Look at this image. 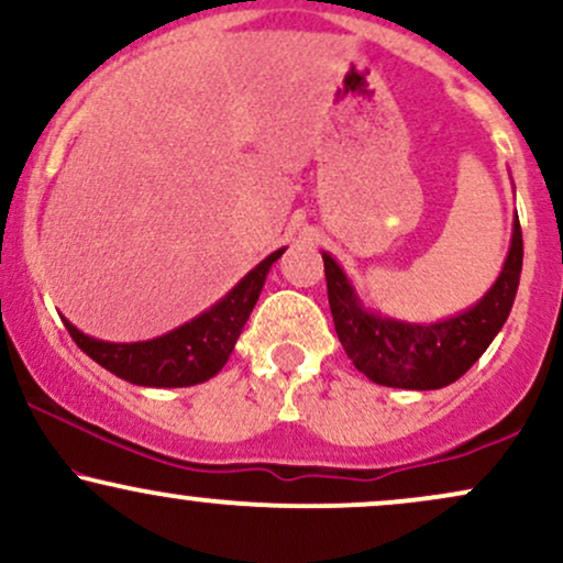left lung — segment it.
Listing matches in <instances>:
<instances>
[{"label":"left lung","instance_id":"1","mask_svg":"<svg viewBox=\"0 0 563 563\" xmlns=\"http://www.w3.org/2000/svg\"><path fill=\"white\" fill-rule=\"evenodd\" d=\"M521 260H525V241L516 219L506 267L489 294L457 318L434 325H412V322L367 314L339 264L322 254L328 303L346 357L360 373L380 386L423 391L452 384L482 357L484 349L493 344L503 322L508 320L519 288Z\"/></svg>","mask_w":563,"mask_h":563}]
</instances>
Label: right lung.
I'll return each mask as SVG.
<instances>
[{
	"mask_svg": "<svg viewBox=\"0 0 563 563\" xmlns=\"http://www.w3.org/2000/svg\"><path fill=\"white\" fill-rule=\"evenodd\" d=\"M280 254L283 249L269 254L262 264H256L209 312L185 322L183 328L161 335V339L137 341V344H108V341H97L79 333L68 320L66 328L84 354H89L97 365L129 380V384L164 386V389L200 384V380L217 376L228 363L238 335H241L251 309L260 299L264 277H267L273 262L280 260Z\"/></svg>",
	"mask_w": 563,
	"mask_h": 563,
	"instance_id": "obj_1",
	"label": "right lung"
}]
</instances>
